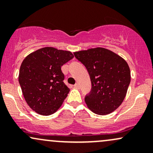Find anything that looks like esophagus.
<instances>
[{"label":"esophagus","instance_id":"esophagus-1","mask_svg":"<svg viewBox=\"0 0 153 153\" xmlns=\"http://www.w3.org/2000/svg\"><path fill=\"white\" fill-rule=\"evenodd\" d=\"M74 87L75 88H77V89L80 88V85H79L78 83H75V85H74Z\"/></svg>","mask_w":153,"mask_h":153}]
</instances>
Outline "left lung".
Instances as JSON below:
<instances>
[{
	"instance_id": "left-lung-1",
	"label": "left lung",
	"mask_w": 153,
	"mask_h": 153,
	"mask_svg": "<svg viewBox=\"0 0 153 153\" xmlns=\"http://www.w3.org/2000/svg\"><path fill=\"white\" fill-rule=\"evenodd\" d=\"M91 78V94L85 101L91 111L106 115L122 104L131 80L130 69L122 57L103 47L74 52Z\"/></svg>"
}]
</instances>
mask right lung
<instances>
[{"label":"right lung","instance_id":"right-lung-1","mask_svg":"<svg viewBox=\"0 0 153 153\" xmlns=\"http://www.w3.org/2000/svg\"><path fill=\"white\" fill-rule=\"evenodd\" d=\"M74 57L71 52L46 47L31 52L21 65L19 82L26 102L43 116L62 106L70 89L63 82L61 67Z\"/></svg>","mask_w":153,"mask_h":153}]
</instances>
